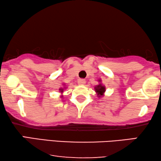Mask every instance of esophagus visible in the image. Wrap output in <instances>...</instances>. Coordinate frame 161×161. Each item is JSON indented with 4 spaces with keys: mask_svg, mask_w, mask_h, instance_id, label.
Returning a JSON list of instances; mask_svg holds the SVG:
<instances>
[{
    "mask_svg": "<svg viewBox=\"0 0 161 161\" xmlns=\"http://www.w3.org/2000/svg\"><path fill=\"white\" fill-rule=\"evenodd\" d=\"M78 85H80V86L84 85L86 83V80H84V79H79V80H78Z\"/></svg>",
    "mask_w": 161,
    "mask_h": 161,
    "instance_id": "34e87169",
    "label": "esophagus"
}]
</instances>
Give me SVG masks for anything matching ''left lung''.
Returning a JSON list of instances; mask_svg holds the SVG:
<instances>
[{"instance_id": "1", "label": "left lung", "mask_w": 161, "mask_h": 161, "mask_svg": "<svg viewBox=\"0 0 161 161\" xmlns=\"http://www.w3.org/2000/svg\"><path fill=\"white\" fill-rule=\"evenodd\" d=\"M98 82L99 84L94 86V91H95L98 97H103L104 96V94L105 92V86L103 85L101 79H99Z\"/></svg>"}]
</instances>
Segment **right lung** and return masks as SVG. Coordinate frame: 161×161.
I'll return each mask as SVG.
<instances>
[{
    "instance_id": "add662e5",
    "label": "right lung",
    "mask_w": 161,
    "mask_h": 161,
    "mask_svg": "<svg viewBox=\"0 0 161 161\" xmlns=\"http://www.w3.org/2000/svg\"><path fill=\"white\" fill-rule=\"evenodd\" d=\"M64 86V84H63ZM67 89V86H64L63 88L62 87H61V88H60V89H59L58 90H59V92H60V93L61 94V98H62L63 97V95H62V94L64 93V89Z\"/></svg>"
}]
</instances>
